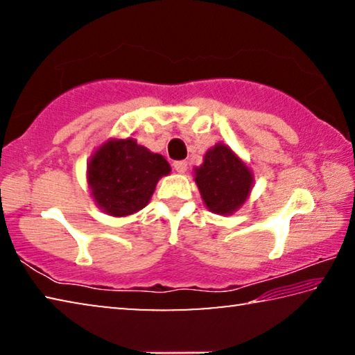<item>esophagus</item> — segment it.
<instances>
[{
    "label": "esophagus",
    "mask_w": 355,
    "mask_h": 355,
    "mask_svg": "<svg viewBox=\"0 0 355 355\" xmlns=\"http://www.w3.org/2000/svg\"><path fill=\"white\" fill-rule=\"evenodd\" d=\"M173 169L180 173H184L186 169H188V163H186V161H175V163H173Z\"/></svg>",
    "instance_id": "1"
}]
</instances>
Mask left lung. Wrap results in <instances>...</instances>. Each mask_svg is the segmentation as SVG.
I'll return each mask as SVG.
<instances>
[{"instance_id":"left-lung-1","label":"left lung","mask_w":355,"mask_h":355,"mask_svg":"<svg viewBox=\"0 0 355 355\" xmlns=\"http://www.w3.org/2000/svg\"><path fill=\"white\" fill-rule=\"evenodd\" d=\"M196 183L209 211L232 214L248 200L254 175L230 147L216 144L196 167Z\"/></svg>"}]
</instances>
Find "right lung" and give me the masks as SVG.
Segmentation results:
<instances>
[{
    "label": "right lung",
    "instance_id": "1",
    "mask_svg": "<svg viewBox=\"0 0 355 355\" xmlns=\"http://www.w3.org/2000/svg\"><path fill=\"white\" fill-rule=\"evenodd\" d=\"M171 172L164 156L152 153L135 139H111L92 155L87 183L105 213L122 218L139 211L150 202L156 183Z\"/></svg>",
    "mask_w": 355,
    "mask_h": 355
}]
</instances>
